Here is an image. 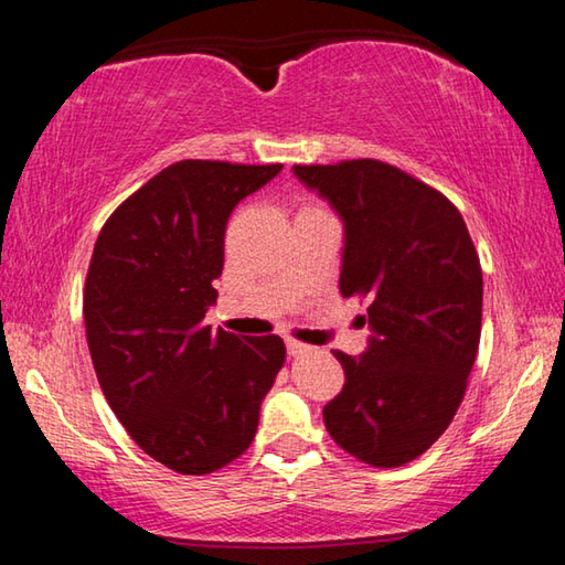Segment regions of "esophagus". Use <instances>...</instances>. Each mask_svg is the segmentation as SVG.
<instances>
[{"label": "esophagus", "mask_w": 565, "mask_h": 565, "mask_svg": "<svg viewBox=\"0 0 565 565\" xmlns=\"http://www.w3.org/2000/svg\"><path fill=\"white\" fill-rule=\"evenodd\" d=\"M286 351H289V356H301V353H309L311 347H303L299 341H286Z\"/></svg>", "instance_id": "34e87169"}]
</instances>
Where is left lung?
<instances>
[{"label": "left lung", "instance_id": "obj_1", "mask_svg": "<svg viewBox=\"0 0 565 565\" xmlns=\"http://www.w3.org/2000/svg\"><path fill=\"white\" fill-rule=\"evenodd\" d=\"M291 171L343 224L341 296L369 303L366 349L333 351L347 384L323 424L359 461L404 466L446 431L473 369L483 306L473 242L444 194L384 161Z\"/></svg>", "mask_w": 565, "mask_h": 565}]
</instances>
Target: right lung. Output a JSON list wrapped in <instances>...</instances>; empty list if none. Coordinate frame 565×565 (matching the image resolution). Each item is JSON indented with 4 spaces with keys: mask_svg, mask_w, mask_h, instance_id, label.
Segmentation results:
<instances>
[{
    "mask_svg": "<svg viewBox=\"0 0 565 565\" xmlns=\"http://www.w3.org/2000/svg\"><path fill=\"white\" fill-rule=\"evenodd\" d=\"M279 171L177 161L134 191L94 244L84 323L99 386L141 451L177 473L204 476L242 456L284 366L279 337L204 323L228 216Z\"/></svg>",
    "mask_w": 565,
    "mask_h": 565,
    "instance_id": "1",
    "label": "right lung"
}]
</instances>
